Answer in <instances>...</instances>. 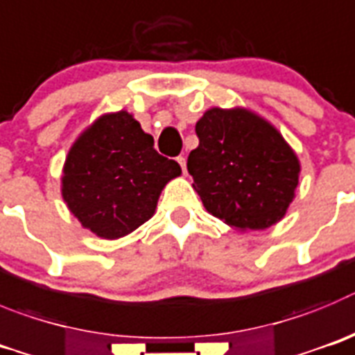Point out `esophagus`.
I'll return each mask as SVG.
<instances>
[{"label":"esophagus","instance_id":"esophagus-1","mask_svg":"<svg viewBox=\"0 0 355 355\" xmlns=\"http://www.w3.org/2000/svg\"><path fill=\"white\" fill-rule=\"evenodd\" d=\"M177 162H178V164H180V168H182V171H184V175L187 173V168H185V157H182V155H180V157H177Z\"/></svg>","mask_w":355,"mask_h":355}]
</instances>
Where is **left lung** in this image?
Returning a JSON list of instances; mask_svg holds the SVG:
<instances>
[{"mask_svg":"<svg viewBox=\"0 0 355 355\" xmlns=\"http://www.w3.org/2000/svg\"><path fill=\"white\" fill-rule=\"evenodd\" d=\"M196 136L187 171L207 212L239 232L285 217L301 164L272 123L245 107H210L196 122Z\"/></svg>","mask_w":355,"mask_h":355,"instance_id":"left-lung-1","label":"left lung"}]
</instances>
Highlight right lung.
<instances>
[{
    "label": "right lung",
    "instance_id": "1",
    "mask_svg": "<svg viewBox=\"0 0 355 355\" xmlns=\"http://www.w3.org/2000/svg\"><path fill=\"white\" fill-rule=\"evenodd\" d=\"M182 173L127 111L98 116L81 132L63 164L67 207L97 237L114 241L154 216L164 185Z\"/></svg>",
    "mask_w": 355,
    "mask_h": 355
}]
</instances>
